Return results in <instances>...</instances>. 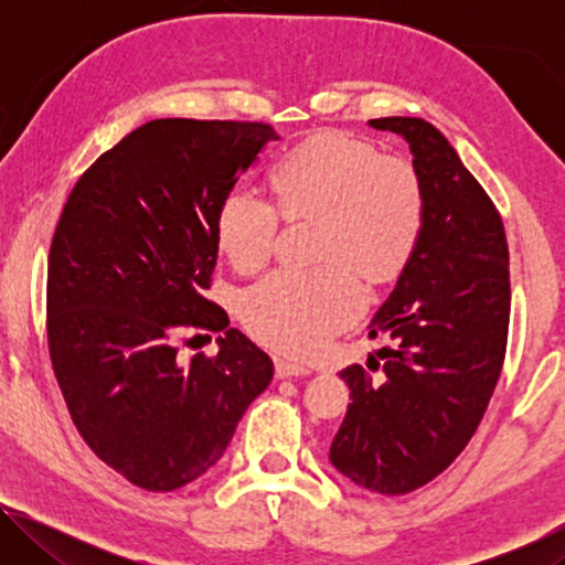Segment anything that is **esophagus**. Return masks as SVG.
Returning <instances> with one entry per match:
<instances>
[{
	"label": "esophagus",
	"mask_w": 565,
	"mask_h": 565,
	"mask_svg": "<svg viewBox=\"0 0 565 565\" xmlns=\"http://www.w3.org/2000/svg\"><path fill=\"white\" fill-rule=\"evenodd\" d=\"M311 369L303 366L299 361L289 359H276V376L279 379H291V376H309Z\"/></svg>",
	"instance_id": "1"
}]
</instances>
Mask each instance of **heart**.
<instances>
[{
    "instance_id": "obj_1",
    "label": "heart",
    "mask_w": 565,
    "mask_h": 565,
    "mask_svg": "<svg viewBox=\"0 0 565 565\" xmlns=\"http://www.w3.org/2000/svg\"><path fill=\"white\" fill-rule=\"evenodd\" d=\"M269 181L281 214L319 218L317 259L327 264L264 276L244 291L242 317L256 339L306 356L366 306L356 269L386 281L411 262L424 234V186L406 159L381 157L366 141L333 131L294 147ZM279 222L269 199L234 189L216 212L218 246L236 269L254 271L269 262Z\"/></svg>"
}]
</instances>
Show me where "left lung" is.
<instances>
[{
  "label": "left lung",
  "mask_w": 565,
  "mask_h": 565,
  "mask_svg": "<svg viewBox=\"0 0 565 565\" xmlns=\"http://www.w3.org/2000/svg\"><path fill=\"white\" fill-rule=\"evenodd\" d=\"M406 139L424 186V234L369 337L391 347L341 371L351 404L331 463L363 489L404 495L446 471L471 441L499 384L511 317L501 214L434 124L369 121ZM382 369L381 377L370 371Z\"/></svg>",
  "instance_id": "8db88e82"
}]
</instances>
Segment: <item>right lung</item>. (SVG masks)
Returning <instances> with one entry per match:
<instances>
[{"instance_id":"right-lung-1","label":"right lung","mask_w":565,"mask_h":565,"mask_svg":"<svg viewBox=\"0 0 565 565\" xmlns=\"http://www.w3.org/2000/svg\"><path fill=\"white\" fill-rule=\"evenodd\" d=\"M264 121L154 119L76 181L46 271V341L76 431L147 491L206 473L274 361L209 301L216 212L266 141ZM222 332L184 364V332Z\"/></svg>"}]
</instances>
